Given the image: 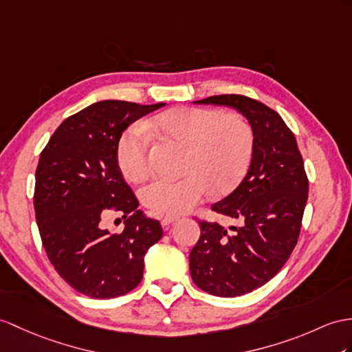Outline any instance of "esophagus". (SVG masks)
<instances>
[{"label":"esophagus","mask_w":352,"mask_h":352,"mask_svg":"<svg viewBox=\"0 0 352 352\" xmlns=\"http://www.w3.org/2000/svg\"><path fill=\"white\" fill-rule=\"evenodd\" d=\"M179 219V217L177 215H166L164 218H162V226H170V224H173V222H176Z\"/></svg>","instance_id":"1"}]
</instances>
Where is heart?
Wrapping results in <instances>:
<instances>
[{"instance_id": "1", "label": "heart", "mask_w": 352, "mask_h": 352, "mask_svg": "<svg viewBox=\"0 0 352 352\" xmlns=\"http://www.w3.org/2000/svg\"><path fill=\"white\" fill-rule=\"evenodd\" d=\"M152 128L186 148L182 171L176 181L155 179L142 190V201L160 213L179 215L191 210L209 191L230 192L242 181L254 153V130L239 113L215 109L177 107L158 115ZM151 137L146 128L131 125L116 146V161L122 175L140 182L149 171Z\"/></svg>"}]
</instances>
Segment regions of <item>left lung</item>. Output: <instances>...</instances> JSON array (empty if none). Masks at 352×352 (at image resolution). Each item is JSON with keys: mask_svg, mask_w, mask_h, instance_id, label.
I'll return each instance as SVG.
<instances>
[{"mask_svg": "<svg viewBox=\"0 0 352 352\" xmlns=\"http://www.w3.org/2000/svg\"><path fill=\"white\" fill-rule=\"evenodd\" d=\"M197 104L227 106L254 130L248 173L212 210L239 227L200 221V239L190 254L194 284L218 297H237L263 287L284 267L297 243L309 184L294 134L275 110L236 94Z\"/></svg>", "mask_w": 352, "mask_h": 352, "instance_id": "obj_1", "label": "left lung"}]
</instances>
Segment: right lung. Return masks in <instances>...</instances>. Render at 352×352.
Wrapping results in <instances>:
<instances>
[{
  "instance_id": "1",
  "label": "right lung",
  "mask_w": 352,
  "mask_h": 352,
  "mask_svg": "<svg viewBox=\"0 0 352 352\" xmlns=\"http://www.w3.org/2000/svg\"><path fill=\"white\" fill-rule=\"evenodd\" d=\"M164 106L94 102L67 118L40 155L34 209L43 246L58 275L91 298L134 289L143 278L144 254L162 237L160 222L137 210L116 146L128 125ZM110 208L124 213L122 234L110 235L99 226Z\"/></svg>"
}]
</instances>
